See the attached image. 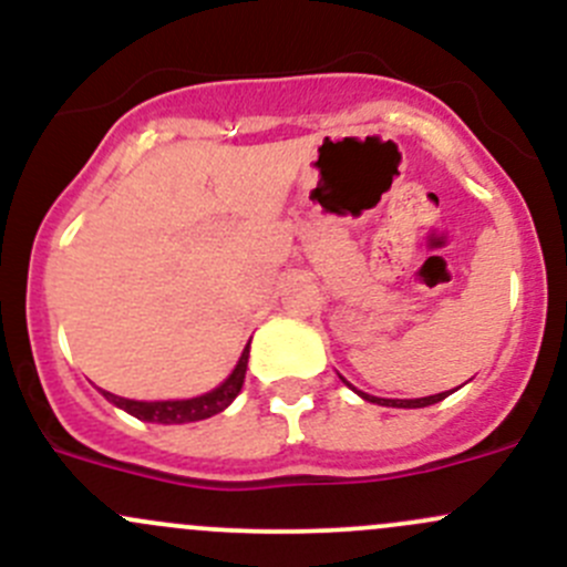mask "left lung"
Returning a JSON list of instances; mask_svg holds the SVG:
<instances>
[{
	"label": "left lung",
	"instance_id": "obj_1",
	"mask_svg": "<svg viewBox=\"0 0 567 567\" xmlns=\"http://www.w3.org/2000/svg\"><path fill=\"white\" fill-rule=\"evenodd\" d=\"M342 379V375H340ZM342 384H348L346 379H342ZM351 386V384H348ZM353 390V386H351ZM359 394V398H364V400H370V403H379V405H392V409H425V405H433V403H439V400H444L447 398L450 392H439V394H431V398H416V400H386V398H375V394H368V392H359V390H353Z\"/></svg>",
	"mask_w": 567,
	"mask_h": 567
}]
</instances>
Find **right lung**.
I'll use <instances>...</instances> for the list:
<instances>
[{
  "label": "right lung",
  "mask_w": 567,
  "mask_h": 567,
  "mask_svg": "<svg viewBox=\"0 0 567 567\" xmlns=\"http://www.w3.org/2000/svg\"><path fill=\"white\" fill-rule=\"evenodd\" d=\"M247 362H249V346L244 348L236 370L227 375L225 384H219L216 390L199 394V398H192V400H153V403H147V400H128V398H117V394L104 392V390L101 392H104L109 403L128 411V414L136 416V420L162 422V425H183V422L208 420V416L225 411L227 405L238 398V392H241L244 379H247Z\"/></svg>",
  "instance_id": "add662e5"
}]
</instances>
